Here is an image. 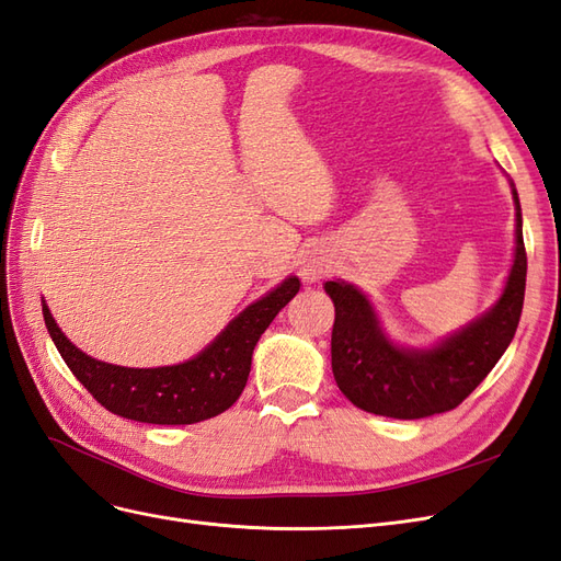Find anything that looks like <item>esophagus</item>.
Instances as JSON below:
<instances>
[{"label":"esophagus","mask_w":561,"mask_h":561,"mask_svg":"<svg viewBox=\"0 0 561 561\" xmlns=\"http://www.w3.org/2000/svg\"><path fill=\"white\" fill-rule=\"evenodd\" d=\"M334 266L332 254H328V250H311L304 260L299 274L304 278V283H316L325 274H330V268Z\"/></svg>","instance_id":"1"}]
</instances>
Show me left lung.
I'll return each mask as SVG.
<instances>
[{"mask_svg": "<svg viewBox=\"0 0 561 561\" xmlns=\"http://www.w3.org/2000/svg\"><path fill=\"white\" fill-rule=\"evenodd\" d=\"M515 254L501 297L468 325L433 346H402L390 339L371 299L342 278L325 283L334 301L332 371L339 390L360 410L390 419H423L461 404L482 383L519 325L526 252L522 208L513 180Z\"/></svg>", "mask_w": 561, "mask_h": 561, "instance_id": "left-lung-1", "label": "left lung"}]
</instances>
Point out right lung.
Returning <instances> with one entry per match:
<instances>
[{
    "label": "right lung",
    "instance_id": "obj_1",
    "mask_svg": "<svg viewBox=\"0 0 561 561\" xmlns=\"http://www.w3.org/2000/svg\"><path fill=\"white\" fill-rule=\"evenodd\" d=\"M299 278L287 276L262 299L236 316L194 358L165 367H122L91 358L62 334L42 299L46 330L72 375L116 416L157 426H186L222 414L241 398L252 351L271 320L299 293Z\"/></svg>",
    "mask_w": 561,
    "mask_h": 561
}]
</instances>
